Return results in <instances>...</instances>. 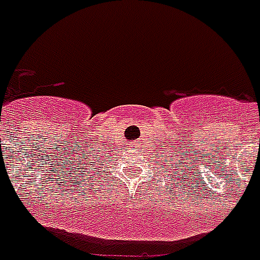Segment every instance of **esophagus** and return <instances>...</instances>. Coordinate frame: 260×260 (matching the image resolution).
Returning <instances> with one entry per match:
<instances>
[{"instance_id":"esophagus-1","label":"esophagus","mask_w":260,"mask_h":260,"mask_svg":"<svg viewBox=\"0 0 260 260\" xmlns=\"http://www.w3.org/2000/svg\"><path fill=\"white\" fill-rule=\"evenodd\" d=\"M131 146H132L134 149H135V147H138V145H136V143H132V145H131Z\"/></svg>"}]
</instances>
